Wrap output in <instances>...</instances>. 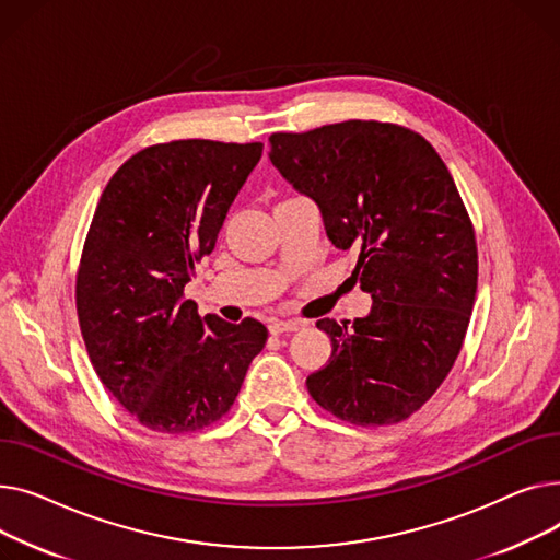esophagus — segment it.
Masks as SVG:
<instances>
[{
  "mask_svg": "<svg viewBox=\"0 0 560 560\" xmlns=\"http://www.w3.org/2000/svg\"><path fill=\"white\" fill-rule=\"evenodd\" d=\"M303 327V320H280V318H273L269 323V332L271 335H289V332H299Z\"/></svg>",
  "mask_w": 560,
  "mask_h": 560,
  "instance_id": "obj_1",
  "label": "esophagus"
}]
</instances>
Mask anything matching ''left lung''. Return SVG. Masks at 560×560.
Here are the masks:
<instances>
[{
	"label": "left lung",
	"mask_w": 560,
	"mask_h": 560,
	"mask_svg": "<svg viewBox=\"0 0 560 560\" xmlns=\"http://www.w3.org/2000/svg\"><path fill=\"white\" fill-rule=\"evenodd\" d=\"M269 142L330 242L357 253L352 278L373 299L352 327L316 320L332 354L307 377L310 396L352 424L400 422L434 396L466 339L479 261L462 196L434 147L398 124L350 119Z\"/></svg>",
	"instance_id": "left-lung-1"
}]
</instances>
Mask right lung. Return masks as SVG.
<instances>
[{
  "label": "right lung",
  "instance_id": "right-lung-1",
  "mask_svg": "<svg viewBox=\"0 0 560 560\" xmlns=\"http://www.w3.org/2000/svg\"><path fill=\"white\" fill-rule=\"evenodd\" d=\"M261 147H147L115 172L94 210L77 273L81 335L98 380L153 432L189 434L221 420L267 343L259 320L201 318L183 295Z\"/></svg>",
  "mask_w": 560,
  "mask_h": 560
}]
</instances>
